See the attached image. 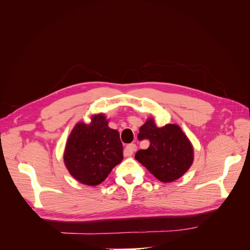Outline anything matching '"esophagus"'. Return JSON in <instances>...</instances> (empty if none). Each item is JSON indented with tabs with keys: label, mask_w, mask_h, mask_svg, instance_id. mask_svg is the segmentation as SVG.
<instances>
[{
	"label": "esophagus",
	"mask_w": 250,
	"mask_h": 250,
	"mask_svg": "<svg viewBox=\"0 0 250 250\" xmlns=\"http://www.w3.org/2000/svg\"><path fill=\"white\" fill-rule=\"evenodd\" d=\"M135 150H137V145H135V144H129V145H127L124 149V155L131 156Z\"/></svg>",
	"instance_id": "obj_1"
}]
</instances>
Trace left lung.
Listing matches in <instances>:
<instances>
[{
  "label": "left lung",
  "instance_id": "8db88e82",
  "mask_svg": "<svg viewBox=\"0 0 250 250\" xmlns=\"http://www.w3.org/2000/svg\"><path fill=\"white\" fill-rule=\"evenodd\" d=\"M140 141L148 140L149 147L135 153V160L163 183L181 177L193 163V147L186 134L175 124L158 128L149 119L140 128Z\"/></svg>",
  "mask_w": 250,
  "mask_h": 250
}]
</instances>
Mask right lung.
Here are the masks:
<instances>
[{"label":"right lung","mask_w":250,"mask_h":250,"mask_svg":"<svg viewBox=\"0 0 250 250\" xmlns=\"http://www.w3.org/2000/svg\"><path fill=\"white\" fill-rule=\"evenodd\" d=\"M71 175L81 184L97 186L123 160V145L119 131L108 127L103 115L92 118V123L74 127L63 155Z\"/></svg>","instance_id":"add662e5"}]
</instances>
